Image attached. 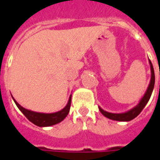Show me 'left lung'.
Segmentation results:
<instances>
[{
    "label": "left lung",
    "mask_w": 160,
    "mask_h": 160,
    "mask_svg": "<svg viewBox=\"0 0 160 160\" xmlns=\"http://www.w3.org/2000/svg\"><path fill=\"white\" fill-rule=\"evenodd\" d=\"M149 63H150V68H151V80H150V84L148 86V88L146 93L143 96V98H141L140 103L134 107L133 109H131L127 112H124V113H119V114H117V113H110V112H107V111H104L103 109H101L99 107V111L102 114L104 115L105 118H109V119H111V120L115 121H120V122H128V121L133 120L134 118H135L137 117L138 115L140 114L141 112V111L144 109V107L146 106V104H148V102L150 99V97H151L152 92V90H153V87H154V83H155V75H154V70H153V67H152V64L151 61L149 60Z\"/></svg>",
    "instance_id": "obj_1"
}]
</instances>
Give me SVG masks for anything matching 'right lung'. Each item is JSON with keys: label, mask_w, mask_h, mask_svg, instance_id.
<instances>
[{"label": "right lung", "mask_w": 160, "mask_h": 160, "mask_svg": "<svg viewBox=\"0 0 160 160\" xmlns=\"http://www.w3.org/2000/svg\"><path fill=\"white\" fill-rule=\"evenodd\" d=\"M71 97H72V95H70L68 104L62 111H57L55 113H49V114L39 113V112H35V111L26 110L25 108H23L20 104H18L17 101L14 100L13 98H13L17 107L19 108L20 111L26 116V118L30 122H32V123L38 126V127H49V126H52L55 124L59 123L68 116L70 110V105H71Z\"/></svg>", "instance_id": "obj_1"}]
</instances>
